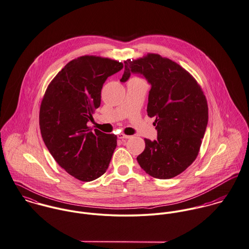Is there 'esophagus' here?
<instances>
[{"label": "esophagus", "mask_w": 249, "mask_h": 249, "mask_svg": "<svg viewBox=\"0 0 249 249\" xmlns=\"http://www.w3.org/2000/svg\"><path fill=\"white\" fill-rule=\"evenodd\" d=\"M117 137L120 139H128V138H131L130 136H127V135H124V134H119Z\"/></svg>", "instance_id": "obj_1"}]
</instances>
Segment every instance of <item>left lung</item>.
<instances>
[{"instance_id": "obj_1", "label": "left lung", "mask_w": 249, "mask_h": 249, "mask_svg": "<svg viewBox=\"0 0 249 249\" xmlns=\"http://www.w3.org/2000/svg\"><path fill=\"white\" fill-rule=\"evenodd\" d=\"M121 82L131 73L151 85L147 112L155 116L158 139L145 138L137 158L150 176L167 179L182 173L196 160L208 123L206 98L193 76L174 61L151 53L124 62Z\"/></svg>"}]
</instances>
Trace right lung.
Listing matches in <instances>:
<instances>
[{
    "mask_svg": "<svg viewBox=\"0 0 249 249\" xmlns=\"http://www.w3.org/2000/svg\"><path fill=\"white\" fill-rule=\"evenodd\" d=\"M122 69V63L108 58L78 57L57 73L42 100L43 140L56 162L79 180L98 178L110 164L116 136L92 132L87 123L100 106L103 84Z\"/></svg>",
    "mask_w": 249,
    "mask_h": 249,
    "instance_id": "add662e5",
    "label": "right lung"
}]
</instances>
